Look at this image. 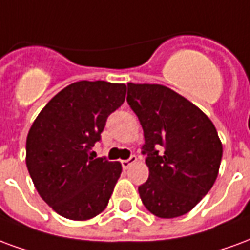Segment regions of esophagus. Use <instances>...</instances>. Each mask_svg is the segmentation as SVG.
Listing matches in <instances>:
<instances>
[{"label": "esophagus", "mask_w": 250, "mask_h": 250, "mask_svg": "<svg viewBox=\"0 0 250 250\" xmlns=\"http://www.w3.org/2000/svg\"><path fill=\"white\" fill-rule=\"evenodd\" d=\"M138 161V158L135 157V155H132V157H130L128 159H125V161H122V166H123V168H128L130 167V165L131 163H134Z\"/></svg>", "instance_id": "1"}]
</instances>
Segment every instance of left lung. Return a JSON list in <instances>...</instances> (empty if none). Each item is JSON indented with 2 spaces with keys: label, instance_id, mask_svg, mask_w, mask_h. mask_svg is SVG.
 I'll return each mask as SVG.
<instances>
[{
  "label": "left lung",
  "instance_id": "left-lung-1",
  "mask_svg": "<svg viewBox=\"0 0 250 250\" xmlns=\"http://www.w3.org/2000/svg\"><path fill=\"white\" fill-rule=\"evenodd\" d=\"M127 102L145 132L148 179L139 186L146 209L159 218L186 214L214 185L222 143L201 109L161 84L128 83Z\"/></svg>",
  "mask_w": 250,
  "mask_h": 250
}]
</instances>
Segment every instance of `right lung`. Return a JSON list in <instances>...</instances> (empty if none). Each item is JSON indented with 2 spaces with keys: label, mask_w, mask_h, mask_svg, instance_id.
<instances>
[{
  "label": "right lung",
  "mask_w": 250,
  "mask_h": 250,
  "mask_svg": "<svg viewBox=\"0 0 250 250\" xmlns=\"http://www.w3.org/2000/svg\"><path fill=\"white\" fill-rule=\"evenodd\" d=\"M125 84L72 83L48 102L26 136V167L40 197L64 218L85 221L108 205L120 162L91 157L105 120L125 99Z\"/></svg>",
  "instance_id": "add662e5"
}]
</instances>
